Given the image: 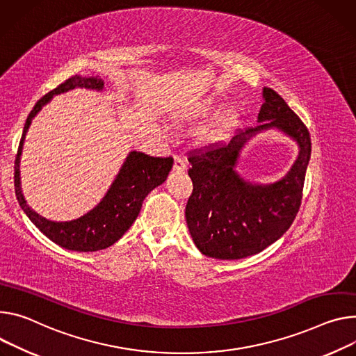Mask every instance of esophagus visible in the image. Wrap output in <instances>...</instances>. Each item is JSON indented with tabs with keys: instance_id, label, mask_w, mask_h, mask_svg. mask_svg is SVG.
<instances>
[{
	"instance_id": "1",
	"label": "esophagus",
	"mask_w": 356,
	"mask_h": 356,
	"mask_svg": "<svg viewBox=\"0 0 356 356\" xmlns=\"http://www.w3.org/2000/svg\"><path fill=\"white\" fill-rule=\"evenodd\" d=\"M186 168H187V165H186V161H184V159L181 157V156H176L175 157V166H173V169L176 170V172H184L186 170Z\"/></svg>"
}]
</instances>
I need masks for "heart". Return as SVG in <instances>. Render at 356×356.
I'll use <instances>...</instances> for the list:
<instances>
[{
  "mask_svg": "<svg viewBox=\"0 0 356 356\" xmlns=\"http://www.w3.org/2000/svg\"><path fill=\"white\" fill-rule=\"evenodd\" d=\"M209 111H210V108H204V109L200 112V116L207 115ZM236 118H237V115H236L234 111L225 112V113L217 120V123L213 126L211 131L207 134L206 139H207V140H218V139L224 138L225 135H227V134L232 131V127L236 124Z\"/></svg>",
  "mask_w": 356,
  "mask_h": 356,
  "instance_id": "1",
  "label": "heart"
}]
</instances>
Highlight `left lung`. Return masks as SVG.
I'll return each instance as SVG.
<instances>
[{"label":"left lung","instance_id":"1","mask_svg":"<svg viewBox=\"0 0 356 356\" xmlns=\"http://www.w3.org/2000/svg\"><path fill=\"white\" fill-rule=\"evenodd\" d=\"M260 123L229 145L220 142L191 149L188 176L193 191L186 204V221L196 247L218 260H240L277 241L296 220L311 157L307 126L271 88H264ZM275 125L300 145L296 165L282 180L268 186L245 184L234 170L247 134Z\"/></svg>","mask_w":356,"mask_h":356}]
</instances>
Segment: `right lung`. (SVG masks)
I'll use <instances>...</instances> for the list:
<instances>
[{"label":"right lung","mask_w":356,"mask_h":356,"mask_svg":"<svg viewBox=\"0 0 356 356\" xmlns=\"http://www.w3.org/2000/svg\"><path fill=\"white\" fill-rule=\"evenodd\" d=\"M74 88L102 89L104 81L99 76L83 78L74 75L44 95L35 104L26 118L17 150L14 165V186L19 206L41 233H44L51 241L63 248L86 252L111 247L129 230L142 209L145 197L154 187L166 180L169 172L173 168V157H153L140 152H132L127 156L124 165L108 190L106 196L98 206L85 216L72 221L56 222L37 214L26 204L19 186V156L25 134L32 118L41 111L45 104L51 101L54 95L67 92Z\"/></svg>","instance_id":"1"}]
</instances>
